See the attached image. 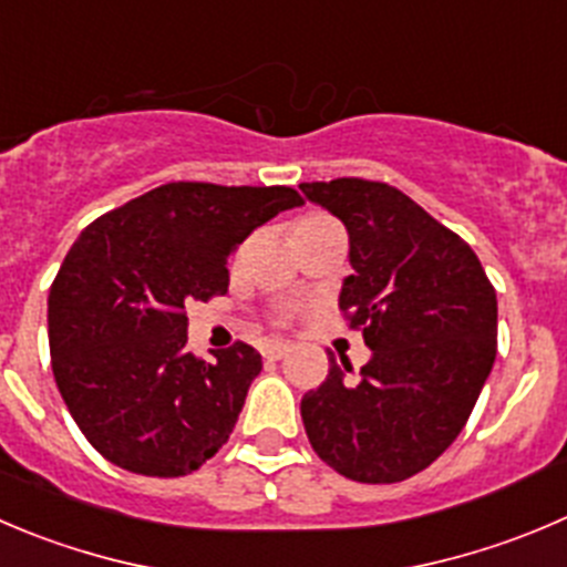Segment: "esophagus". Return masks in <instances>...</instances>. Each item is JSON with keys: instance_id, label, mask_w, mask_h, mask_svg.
<instances>
[{"instance_id": "1", "label": "esophagus", "mask_w": 567, "mask_h": 567, "mask_svg": "<svg viewBox=\"0 0 567 567\" xmlns=\"http://www.w3.org/2000/svg\"><path fill=\"white\" fill-rule=\"evenodd\" d=\"M261 353L267 361H278L289 353V344L287 342H267L261 348Z\"/></svg>"}]
</instances>
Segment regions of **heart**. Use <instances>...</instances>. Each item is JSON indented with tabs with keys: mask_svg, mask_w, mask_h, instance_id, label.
<instances>
[{
	"mask_svg": "<svg viewBox=\"0 0 567 567\" xmlns=\"http://www.w3.org/2000/svg\"><path fill=\"white\" fill-rule=\"evenodd\" d=\"M317 217H322V214H309V217H303V219H300V223H309V219H317ZM289 317H292V311H289V309L278 311V322H287Z\"/></svg>",
	"mask_w": 567,
	"mask_h": 567,
	"instance_id": "obj_1",
	"label": "heart"
}]
</instances>
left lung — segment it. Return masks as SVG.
<instances>
[{
    "label": "left lung",
    "instance_id": "1",
    "mask_svg": "<svg viewBox=\"0 0 567 567\" xmlns=\"http://www.w3.org/2000/svg\"><path fill=\"white\" fill-rule=\"evenodd\" d=\"M339 217L350 267L339 309L373 359L355 379L331 361L300 401L311 449L361 484L425 471L460 436L495 361L498 300L460 234L390 183L337 177L300 183Z\"/></svg>",
    "mask_w": 567,
    "mask_h": 567
}]
</instances>
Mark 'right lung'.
Masks as SVG:
<instances>
[{"instance_id":"add662e5","label":"right lung","mask_w":567,"mask_h":567,"mask_svg":"<svg viewBox=\"0 0 567 567\" xmlns=\"http://www.w3.org/2000/svg\"><path fill=\"white\" fill-rule=\"evenodd\" d=\"M303 206L289 186L177 181L102 214L50 289L52 373L85 440L138 476L206 465L234 431L261 353L245 342L203 361L186 350V300L228 292L236 245Z\"/></svg>"}]
</instances>
